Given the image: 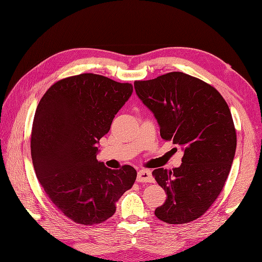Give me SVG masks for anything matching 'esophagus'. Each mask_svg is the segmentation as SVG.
<instances>
[{
  "mask_svg": "<svg viewBox=\"0 0 262 262\" xmlns=\"http://www.w3.org/2000/svg\"><path fill=\"white\" fill-rule=\"evenodd\" d=\"M139 182H153L154 178L152 176V172L147 169H141L138 171V178Z\"/></svg>",
  "mask_w": 262,
  "mask_h": 262,
  "instance_id": "esophagus-1",
  "label": "esophagus"
}]
</instances>
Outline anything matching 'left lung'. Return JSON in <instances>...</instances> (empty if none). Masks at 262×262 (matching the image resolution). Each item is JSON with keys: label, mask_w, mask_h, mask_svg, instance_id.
<instances>
[{"label": "left lung", "mask_w": 262, "mask_h": 262, "mask_svg": "<svg viewBox=\"0 0 262 262\" xmlns=\"http://www.w3.org/2000/svg\"><path fill=\"white\" fill-rule=\"evenodd\" d=\"M134 89L161 137L184 149L179 167L153 170L167 194L155 215L168 224L189 223L217 199L231 170L237 141L231 110L213 86L182 72L136 81Z\"/></svg>", "instance_id": "1"}]
</instances>
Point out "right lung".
Returning <instances> with one entry per match:
<instances>
[{"instance_id":"add662e5","label":"right lung","mask_w":262,"mask_h":262,"mask_svg":"<svg viewBox=\"0 0 262 262\" xmlns=\"http://www.w3.org/2000/svg\"><path fill=\"white\" fill-rule=\"evenodd\" d=\"M132 92L129 83L83 73L54 83L39 101L30 142L36 176L51 202L77 224L112 217L136 181L132 166L113 170L96 158L99 140Z\"/></svg>"}]
</instances>
